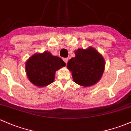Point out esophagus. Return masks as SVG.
<instances>
[{"mask_svg":"<svg viewBox=\"0 0 131 131\" xmlns=\"http://www.w3.org/2000/svg\"><path fill=\"white\" fill-rule=\"evenodd\" d=\"M63 60L66 62V64H67V62H68V58H64L63 59Z\"/></svg>","mask_w":131,"mask_h":131,"instance_id":"esophagus-1","label":"esophagus"}]
</instances>
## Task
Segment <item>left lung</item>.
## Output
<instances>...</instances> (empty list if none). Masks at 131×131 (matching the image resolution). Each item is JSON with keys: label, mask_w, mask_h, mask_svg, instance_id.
<instances>
[{"label": "left lung", "mask_w": 131, "mask_h": 131, "mask_svg": "<svg viewBox=\"0 0 131 131\" xmlns=\"http://www.w3.org/2000/svg\"><path fill=\"white\" fill-rule=\"evenodd\" d=\"M74 53L75 56L67 64L74 81L85 88L95 85L104 71L105 64L103 56L92 47L78 49Z\"/></svg>", "instance_id": "1"}]
</instances>
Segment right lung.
<instances>
[{
  "label": "right lung",
  "mask_w": 131,
  "mask_h": 131,
  "mask_svg": "<svg viewBox=\"0 0 131 131\" xmlns=\"http://www.w3.org/2000/svg\"><path fill=\"white\" fill-rule=\"evenodd\" d=\"M66 63L58 56H54L50 52L36 53L29 57L25 64L27 76L36 86L43 88L54 81L56 72Z\"/></svg>",
  "instance_id": "add662e5"
}]
</instances>
